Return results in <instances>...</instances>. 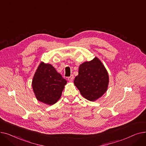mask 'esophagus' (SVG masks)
Returning a JSON list of instances; mask_svg holds the SVG:
<instances>
[{
    "mask_svg": "<svg viewBox=\"0 0 146 146\" xmlns=\"http://www.w3.org/2000/svg\"><path fill=\"white\" fill-rule=\"evenodd\" d=\"M73 79H74V76L73 75H71L70 77H68L67 78V79L69 82H72L73 80Z\"/></svg>",
    "mask_w": 146,
    "mask_h": 146,
    "instance_id": "1",
    "label": "esophagus"
}]
</instances>
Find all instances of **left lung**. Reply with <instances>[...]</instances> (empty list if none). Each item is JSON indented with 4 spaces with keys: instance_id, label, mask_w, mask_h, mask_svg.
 Listing matches in <instances>:
<instances>
[{
    "instance_id": "1",
    "label": "left lung",
    "mask_w": 146,
    "mask_h": 146,
    "mask_svg": "<svg viewBox=\"0 0 146 146\" xmlns=\"http://www.w3.org/2000/svg\"><path fill=\"white\" fill-rule=\"evenodd\" d=\"M74 83L84 98L95 101L108 89L109 75L101 61L95 57L80 65Z\"/></svg>"
}]
</instances>
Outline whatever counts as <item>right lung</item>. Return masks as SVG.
Masks as SVG:
<instances>
[{
    "label": "right lung",
    "mask_w": 146,
    "mask_h": 146,
    "mask_svg": "<svg viewBox=\"0 0 146 146\" xmlns=\"http://www.w3.org/2000/svg\"><path fill=\"white\" fill-rule=\"evenodd\" d=\"M66 83L51 64L41 62L33 77L32 87L38 101L52 105L61 98Z\"/></svg>",
    "instance_id": "add662e5"
}]
</instances>
